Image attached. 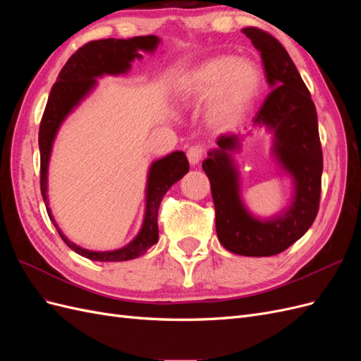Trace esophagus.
I'll return each mask as SVG.
<instances>
[{
	"label": "esophagus",
	"instance_id": "esophagus-1",
	"mask_svg": "<svg viewBox=\"0 0 361 361\" xmlns=\"http://www.w3.org/2000/svg\"><path fill=\"white\" fill-rule=\"evenodd\" d=\"M187 157L191 166H195V164H199L203 159L204 149L202 146H191L187 152Z\"/></svg>",
	"mask_w": 361,
	"mask_h": 361
}]
</instances>
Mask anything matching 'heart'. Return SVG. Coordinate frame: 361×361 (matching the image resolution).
I'll use <instances>...</instances> for the list:
<instances>
[{
  "label": "heart",
  "mask_w": 361,
  "mask_h": 361,
  "mask_svg": "<svg viewBox=\"0 0 361 361\" xmlns=\"http://www.w3.org/2000/svg\"><path fill=\"white\" fill-rule=\"evenodd\" d=\"M260 89V73L253 63L221 57L207 61L183 85V94L200 102L214 96L207 120L215 128H228L248 110Z\"/></svg>",
  "instance_id": "1"
}]
</instances>
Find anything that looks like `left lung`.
<instances>
[{"label": "left lung", "instance_id": "8db88e82", "mask_svg": "<svg viewBox=\"0 0 361 361\" xmlns=\"http://www.w3.org/2000/svg\"><path fill=\"white\" fill-rule=\"evenodd\" d=\"M244 35L260 52L271 92L253 117L274 133V154L295 180L293 202L281 215L260 221L251 216L239 197L238 171L231 152L239 149L236 134L216 140L203 170L211 182L215 227L224 248L235 255L262 257L285 251L309 231L319 211L322 147L318 114L312 96L288 51L269 32L247 27Z\"/></svg>", "mask_w": 361, "mask_h": 361}]
</instances>
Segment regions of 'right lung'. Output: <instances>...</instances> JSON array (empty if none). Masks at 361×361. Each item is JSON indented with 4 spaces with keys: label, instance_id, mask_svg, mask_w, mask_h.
I'll use <instances>...</instances> for the list:
<instances>
[{
    "label": "right lung",
    "instance_id": "right-lung-1",
    "mask_svg": "<svg viewBox=\"0 0 361 361\" xmlns=\"http://www.w3.org/2000/svg\"><path fill=\"white\" fill-rule=\"evenodd\" d=\"M159 43L157 36H138L133 39H101L85 43L66 61L60 71L57 81L54 82L45 111L42 116L39 128V149H40V191L45 204L48 206V162L51 147L57 130L66 116L78 105L84 96L96 85L97 76L125 73L130 68V61L141 59L140 51L152 52ZM190 164L183 152L178 150L158 159L149 170L147 192H146V214L140 233L128 245L113 251H89L71 243L61 233L54 221L51 209L47 207L51 221L56 226L59 235L64 243L90 260L97 262H123L135 259L158 243V209L161 200L173 183H176L188 173Z\"/></svg>",
    "mask_w": 361,
    "mask_h": 361
}]
</instances>
